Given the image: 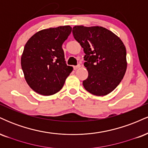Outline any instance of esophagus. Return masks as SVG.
<instances>
[{
    "mask_svg": "<svg viewBox=\"0 0 148 148\" xmlns=\"http://www.w3.org/2000/svg\"><path fill=\"white\" fill-rule=\"evenodd\" d=\"M74 69H79V68H80V67H81V65H80V64H78V65H76V66H74Z\"/></svg>",
    "mask_w": 148,
    "mask_h": 148,
    "instance_id": "esophagus-1",
    "label": "esophagus"
}]
</instances>
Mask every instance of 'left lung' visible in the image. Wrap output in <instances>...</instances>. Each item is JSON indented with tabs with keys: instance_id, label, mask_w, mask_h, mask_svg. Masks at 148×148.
<instances>
[{
	"instance_id": "left-lung-1",
	"label": "left lung",
	"mask_w": 148,
	"mask_h": 148,
	"mask_svg": "<svg viewBox=\"0 0 148 148\" xmlns=\"http://www.w3.org/2000/svg\"><path fill=\"white\" fill-rule=\"evenodd\" d=\"M74 39L85 53L88 76L85 89L96 96L109 94L120 84L127 70L126 48L120 37L101 26L76 25Z\"/></svg>"
}]
</instances>
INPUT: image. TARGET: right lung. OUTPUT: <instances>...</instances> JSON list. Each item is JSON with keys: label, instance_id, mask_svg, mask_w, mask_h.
Masks as SVG:
<instances>
[{"label": "right lung", "instance_id": "right-lung-1", "mask_svg": "<svg viewBox=\"0 0 148 148\" xmlns=\"http://www.w3.org/2000/svg\"><path fill=\"white\" fill-rule=\"evenodd\" d=\"M71 32L69 25L44 29L25 44L21 68L27 84L38 94L49 96L60 91L73 70L66 64L62 49Z\"/></svg>", "mask_w": 148, "mask_h": 148}]
</instances>
